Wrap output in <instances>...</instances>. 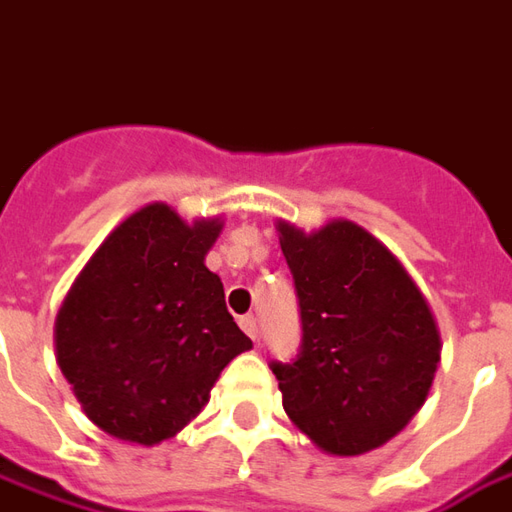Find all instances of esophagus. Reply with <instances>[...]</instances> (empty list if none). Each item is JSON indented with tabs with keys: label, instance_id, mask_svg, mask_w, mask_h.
<instances>
[{
	"label": "esophagus",
	"instance_id": "obj_1",
	"mask_svg": "<svg viewBox=\"0 0 512 512\" xmlns=\"http://www.w3.org/2000/svg\"><path fill=\"white\" fill-rule=\"evenodd\" d=\"M239 326H242V331H245L250 340L256 343V337H259V326H256V317H253V315L239 317Z\"/></svg>",
	"mask_w": 512,
	"mask_h": 512
}]
</instances>
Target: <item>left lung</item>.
Listing matches in <instances>:
<instances>
[{
	"label": "left lung",
	"instance_id": "1",
	"mask_svg": "<svg viewBox=\"0 0 512 512\" xmlns=\"http://www.w3.org/2000/svg\"><path fill=\"white\" fill-rule=\"evenodd\" d=\"M301 301L298 359L273 365L284 412L317 449L359 457L424 407L440 329L415 278L382 239L351 220L303 231L278 220Z\"/></svg>",
	"mask_w": 512,
	"mask_h": 512
}]
</instances>
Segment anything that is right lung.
Returning a JSON list of instances; mask_svg holds the SVG:
<instances>
[{
	"label": "right lung",
	"instance_id": "right-lung-1",
	"mask_svg": "<svg viewBox=\"0 0 512 512\" xmlns=\"http://www.w3.org/2000/svg\"><path fill=\"white\" fill-rule=\"evenodd\" d=\"M220 217L147 203L88 259L55 317V357L94 426L155 446L209 404L222 368L253 348L206 253Z\"/></svg>",
	"mask_w": 512,
	"mask_h": 512
}]
</instances>
